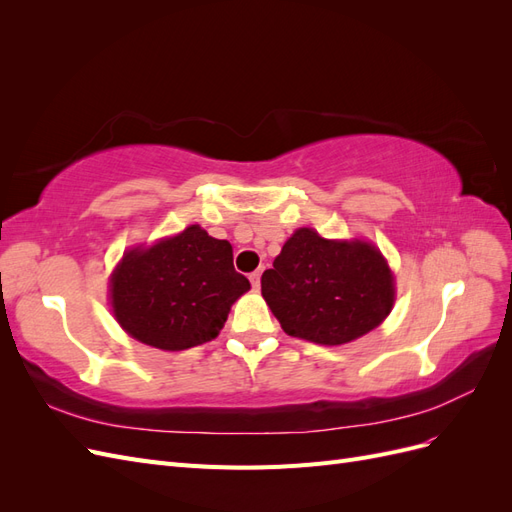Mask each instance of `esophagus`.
Here are the masks:
<instances>
[{
    "label": "esophagus",
    "instance_id": "obj_1",
    "mask_svg": "<svg viewBox=\"0 0 512 512\" xmlns=\"http://www.w3.org/2000/svg\"><path fill=\"white\" fill-rule=\"evenodd\" d=\"M260 273H262V271H254V273H250V282H252L254 290H258V286H260Z\"/></svg>",
    "mask_w": 512,
    "mask_h": 512
}]
</instances>
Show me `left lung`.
Wrapping results in <instances>:
<instances>
[{"mask_svg": "<svg viewBox=\"0 0 512 512\" xmlns=\"http://www.w3.org/2000/svg\"><path fill=\"white\" fill-rule=\"evenodd\" d=\"M260 288L288 335L322 346L363 337L395 303L393 273L378 247L322 239L314 228L294 230Z\"/></svg>", "mask_w": 512, "mask_h": 512, "instance_id": "8db88e82", "label": "left lung"}]
</instances>
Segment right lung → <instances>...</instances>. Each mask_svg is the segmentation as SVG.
Segmentation results:
<instances>
[{"instance_id": "1", "label": "right lung", "mask_w": 512, "mask_h": 512, "mask_svg": "<svg viewBox=\"0 0 512 512\" xmlns=\"http://www.w3.org/2000/svg\"><path fill=\"white\" fill-rule=\"evenodd\" d=\"M247 290L250 282L232 265V245L192 224L123 254L111 277V305L138 342L185 350L218 337L230 305Z\"/></svg>"}]
</instances>
